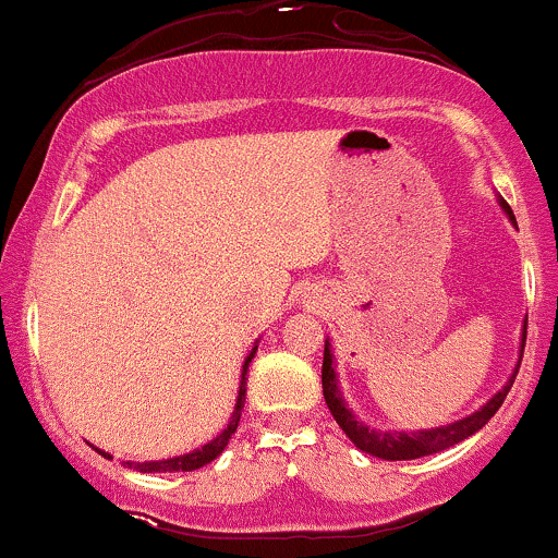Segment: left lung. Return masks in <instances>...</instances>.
<instances>
[{
    "label": "left lung",
    "mask_w": 558,
    "mask_h": 558,
    "mask_svg": "<svg viewBox=\"0 0 558 558\" xmlns=\"http://www.w3.org/2000/svg\"><path fill=\"white\" fill-rule=\"evenodd\" d=\"M498 204H501L506 217H509V220L517 226L514 213H511L509 204H506L501 196H498ZM524 341H527V325L522 328V349L520 351H524ZM520 362H522V356H520ZM520 362H517L514 373H511L509 380H506V386L498 390L493 399L485 401L483 407L477 409V412H472L470 417L451 422V425L430 427V430H412V433H407V430H375V427L364 425V422L356 420L354 412L345 407L341 388H338L336 367H332L330 343L325 341L323 396H325V403H328L330 414L336 417L338 425H341V430L349 435V440L356 448H360V451L369 453V457H377V459H388V462H403V459H420V457H430V453L446 451V448L462 444L464 438H470V435L483 430V427L488 425V420L493 417V414L501 409L506 393H509L511 386H514V377H517V373H520Z\"/></svg>",
    "instance_id": "8db88e82"
}]
</instances>
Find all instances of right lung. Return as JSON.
Masks as SVG:
<instances>
[{
    "instance_id": "1",
    "label": "right lung",
    "mask_w": 558,
    "mask_h": 558,
    "mask_svg": "<svg viewBox=\"0 0 558 558\" xmlns=\"http://www.w3.org/2000/svg\"><path fill=\"white\" fill-rule=\"evenodd\" d=\"M254 354H257V343H254V349L248 351L246 362H243V369H241V386H239V399H235V409H233V417H230L228 427L222 430L217 438L209 440V444H204L202 448H196V451L191 453H183V457H172V459H162V462H125L131 470L136 472H191V470H198V466L209 464L213 459L220 457L222 451H226L230 435L235 433V427H239V420H241V412H243V401H246V373H248V364H252ZM96 451L101 453L105 459H112L110 453L101 451V448H96Z\"/></svg>"
}]
</instances>
